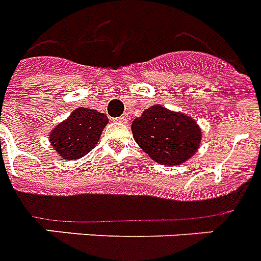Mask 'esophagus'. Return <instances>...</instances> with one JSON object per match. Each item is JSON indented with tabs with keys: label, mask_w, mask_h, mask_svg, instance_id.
<instances>
[{
	"label": "esophagus",
	"mask_w": 261,
	"mask_h": 261,
	"mask_svg": "<svg viewBox=\"0 0 261 261\" xmlns=\"http://www.w3.org/2000/svg\"><path fill=\"white\" fill-rule=\"evenodd\" d=\"M127 119H128V118H127V115H122V116H119L118 119H116V122H119V123H127Z\"/></svg>",
	"instance_id": "34e87169"
}]
</instances>
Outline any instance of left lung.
<instances>
[{
    "instance_id": "8db88e82",
    "label": "left lung",
    "mask_w": 261,
    "mask_h": 261,
    "mask_svg": "<svg viewBox=\"0 0 261 261\" xmlns=\"http://www.w3.org/2000/svg\"><path fill=\"white\" fill-rule=\"evenodd\" d=\"M131 131L135 142L151 160L169 167L190 160L202 139V131L193 118L161 105L145 110L134 119Z\"/></svg>"
}]
</instances>
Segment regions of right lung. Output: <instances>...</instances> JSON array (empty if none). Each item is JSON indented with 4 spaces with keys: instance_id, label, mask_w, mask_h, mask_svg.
<instances>
[{
    "instance_id": "1",
    "label": "right lung",
    "mask_w": 261,
    "mask_h": 261,
    "mask_svg": "<svg viewBox=\"0 0 261 261\" xmlns=\"http://www.w3.org/2000/svg\"><path fill=\"white\" fill-rule=\"evenodd\" d=\"M107 123L109 118L103 112L77 107L50 131V145L64 161L79 160L96 146Z\"/></svg>"
}]
</instances>
